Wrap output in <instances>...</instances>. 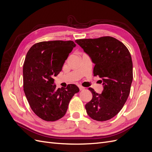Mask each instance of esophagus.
Masks as SVG:
<instances>
[{"instance_id": "34e87169", "label": "esophagus", "mask_w": 152, "mask_h": 152, "mask_svg": "<svg viewBox=\"0 0 152 152\" xmlns=\"http://www.w3.org/2000/svg\"><path fill=\"white\" fill-rule=\"evenodd\" d=\"M79 89H80V91H82V90L85 89V87H82V86H79Z\"/></svg>"}]
</instances>
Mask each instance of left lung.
<instances>
[{
	"label": "left lung",
	"instance_id": "obj_1",
	"mask_svg": "<svg viewBox=\"0 0 152 152\" xmlns=\"http://www.w3.org/2000/svg\"><path fill=\"white\" fill-rule=\"evenodd\" d=\"M94 64L93 73L102 78V94L89 87L93 98L85 107L87 113L97 121L110 120L121 111L130 93L132 61L127 48L112 37L76 40Z\"/></svg>",
	"mask_w": 152,
	"mask_h": 152
}]
</instances>
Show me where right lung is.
Segmentation results:
<instances>
[{
  "instance_id": "obj_1",
  "label": "right lung",
  "mask_w": 152,
  "mask_h": 152,
  "mask_svg": "<svg viewBox=\"0 0 152 152\" xmlns=\"http://www.w3.org/2000/svg\"><path fill=\"white\" fill-rule=\"evenodd\" d=\"M76 44L72 40L44 41L32 45L23 69V90L33 112L45 121H56L65 115L73 96L79 91L75 84L56 88L54 77Z\"/></svg>"
}]
</instances>
